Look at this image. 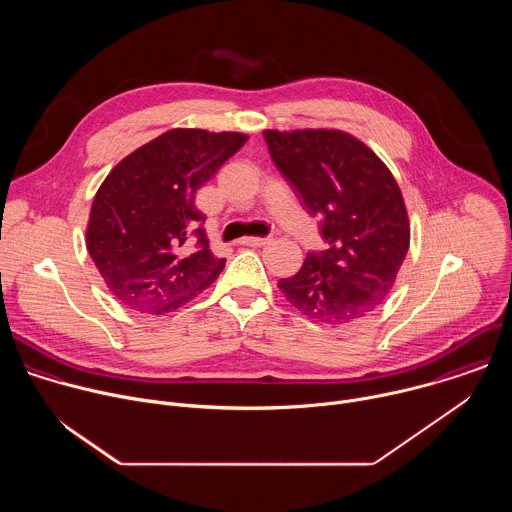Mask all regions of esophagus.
Instances as JSON below:
<instances>
[{
  "label": "esophagus",
  "instance_id": "34e87169",
  "mask_svg": "<svg viewBox=\"0 0 512 512\" xmlns=\"http://www.w3.org/2000/svg\"><path fill=\"white\" fill-rule=\"evenodd\" d=\"M271 239H267V237H245V239H241V245H247V247H263V245H267Z\"/></svg>",
  "mask_w": 512,
  "mask_h": 512
}]
</instances>
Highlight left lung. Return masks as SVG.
<instances>
[{"label":"left lung","mask_w":512,"mask_h":512,"mask_svg":"<svg viewBox=\"0 0 512 512\" xmlns=\"http://www.w3.org/2000/svg\"><path fill=\"white\" fill-rule=\"evenodd\" d=\"M269 154L310 214H324L328 251L308 253L277 287L322 324L371 314L395 285L411 241L401 188L367 143L342 129H265Z\"/></svg>","instance_id":"1"}]
</instances>
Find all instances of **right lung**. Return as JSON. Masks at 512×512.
<instances>
[{
	"instance_id": "1",
	"label": "right lung",
	"mask_w": 512,
	"mask_h": 512,
	"mask_svg": "<svg viewBox=\"0 0 512 512\" xmlns=\"http://www.w3.org/2000/svg\"><path fill=\"white\" fill-rule=\"evenodd\" d=\"M247 139L239 131L176 127L109 172L91 204L87 251L121 304L152 316L174 312L225 269L198 227L204 214L194 198Z\"/></svg>"
}]
</instances>
